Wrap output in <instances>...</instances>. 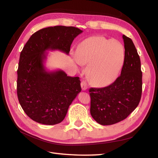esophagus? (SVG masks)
I'll use <instances>...</instances> for the list:
<instances>
[{
  "label": "esophagus",
  "mask_w": 158,
  "mask_h": 158,
  "mask_svg": "<svg viewBox=\"0 0 158 158\" xmlns=\"http://www.w3.org/2000/svg\"><path fill=\"white\" fill-rule=\"evenodd\" d=\"M81 87L82 90H86L87 89H88V84H87V82L85 81H84V80L81 81Z\"/></svg>",
  "instance_id": "obj_1"
}]
</instances>
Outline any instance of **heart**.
Returning a JSON list of instances; mask_svg holds the SVG:
<instances>
[{
  "mask_svg": "<svg viewBox=\"0 0 158 158\" xmlns=\"http://www.w3.org/2000/svg\"><path fill=\"white\" fill-rule=\"evenodd\" d=\"M125 48L117 39L94 36L80 43L77 59L81 64H88V75L97 86H106L115 81L125 61Z\"/></svg>",
  "mask_w": 158,
  "mask_h": 158,
  "instance_id": "1",
  "label": "heart"
}]
</instances>
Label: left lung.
<instances>
[{
	"label": "left lung",
	"instance_id": "obj_1",
	"mask_svg": "<svg viewBox=\"0 0 158 158\" xmlns=\"http://www.w3.org/2000/svg\"><path fill=\"white\" fill-rule=\"evenodd\" d=\"M125 61L121 75L112 84L90 88V113L97 123L108 126L125 119L139 105L142 94L140 57L132 39L123 35Z\"/></svg>",
	"mask_w": 158,
	"mask_h": 158
}]
</instances>
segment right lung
Masks as SVG:
<instances>
[{
	"label": "right lung",
	"instance_id": "1",
	"mask_svg": "<svg viewBox=\"0 0 158 158\" xmlns=\"http://www.w3.org/2000/svg\"><path fill=\"white\" fill-rule=\"evenodd\" d=\"M83 31L73 26H56L35 32L20 53L17 94L23 111L35 122L55 125L64 120L69 107L81 91L79 77L62 70L48 71L47 50L69 55L70 45Z\"/></svg>",
	"mask_w": 158,
	"mask_h": 158
}]
</instances>
